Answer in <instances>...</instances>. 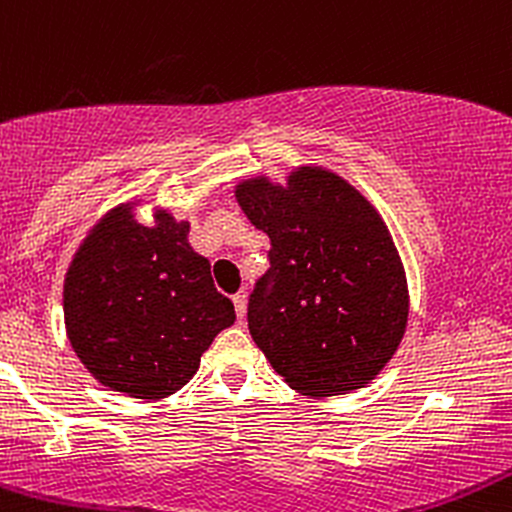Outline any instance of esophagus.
<instances>
[{"mask_svg":"<svg viewBox=\"0 0 512 512\" xmlns=\"http://www.w3.org/2000/svg\"><path fill=\"white\" fill-rule=\"evenodd\" d=\"M233 303H235V313H238V318H243L247 308V291L240 289L238 294H233Z\"/></svg>","mask_w":512,"mask_h":512,"instance_id":"34e87169","label":"esophagus"}]
</instances>
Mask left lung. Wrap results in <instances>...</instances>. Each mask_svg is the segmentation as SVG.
I'll use <instances>...</instances> for the list:
<instances>
[{"label": "left lung", "mask_w": 512, "mask_h": 512, "mask_svg": "<svg viewBox=\"0 0 512 512\" xmlns=\"http://www.w3.org/2000/svg\"><path fill=\"white\" fill-rule=\"evenodd\" d=\"M269 235V269L247 303V328L274 372L303 396L362 389L401 345L408 286L389 228L352 184L299 167L235 189Z\"/></svg>", "instance_id": "left-lung-1"}]
</instances>
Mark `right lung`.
<instances>
[{"label": "right lung", "mask_w": 512, "mask_h": 512, "mask_svg": "<svg viewBox=\"0 0 512 512\" xmlns=\"http://www.w3.org/2000/svg\"><path fill=\"white\" fill-rule=\"evenodd\" d=\"M189 223L167 211L140 226L131 204L89 230L65 277L72 350L99 384L133 398H165L199 369L235 308L192 250Z\"/></svg>", "instance_id": "obj_1"}]
</instances>
